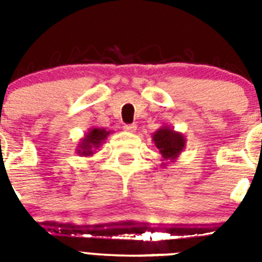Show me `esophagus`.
I'll use <instances>...</instances> for the list:
<instances>
[{
    "label": "esophagus",
    "mask_w": 262,
    "mask_h": 262,
    "mask_svg": "<svg viewBox=\"0 0 262 262\" xmlns=\"http://www.w3.org/2000/svg\"><path fill=\"white\" fill-rule=\"evenodd\" d=\"M123 128H124V131H127V133H131V134L135 133V131H136V126H135V124H126V126H124Z\"/></svg>",
    "instance_id": "1"
}]
</instances>
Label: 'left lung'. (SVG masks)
Listing matches in <instances>:
<instances>
[{
	"mask_svg": "<svg viewBox=\"0 0 262 262\" xmlns=\"http://www.w3.org/2000/svg\"><path fill=\"white\" fill-rule=\"evenodd\" d=\"M152 140L163 157L164 163L161 166H166V164L176 161L186 147V139L184 134L174 131L169 126L160 127L152 135Z\"/></svg>",
	"mask_w": 262,
	"mask_h": 262,
	"instance_id": "obj_1",
	"label": "left lung"
}]
</instances>
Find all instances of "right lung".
Segmentation results:
<instances>
[{
	"label": "right lung",
	"mask_w": 262,
	"mask_h": 262,
	"mask_svg": "<svg viewBox=\"0 0 262 262\" xmlns=\"http://www.w3.org/2000/svg\"><path fill=\"white\" fill-rule=\"evenodd\" d=\"M110 134V131H106L105 128L92 127V128L88 129V133H85L84 138L80 139L76 152L82 157L93 156L96 154V149H98L103 144V142Z\"/></svg>",
	"instance_id": "right-lung-1"
}]
</instances>
